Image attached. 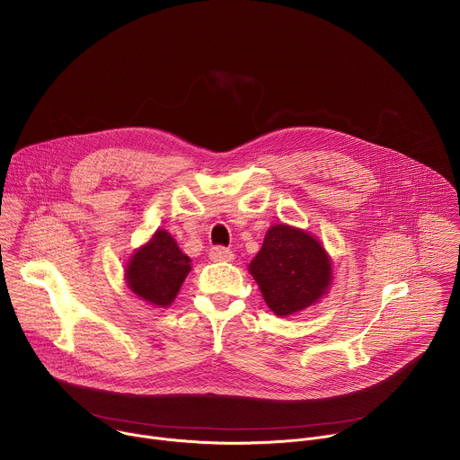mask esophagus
<instances>
[{"label": "esophagus", "instance_id": "obj_1", "mask_svg": "<svg viewBox=\"0 0 460 460\" xmlns=\"http://www.w3.org/2000/svg\"><path fill=\"white\" fill-rule=\"evenodd\" d=\"M209 256H211V260H215V261H231V260L234 258L233 251H231V249H226V247H222V245L213 247V249L209 251Z\"/></svg>", "mask_w": 460, "mask_h": 460}]
</instances>
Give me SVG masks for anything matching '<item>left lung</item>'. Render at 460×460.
<instances>
[{"mask_svg": "<svg viewBox=\"0 0 460 460\" xmlns=\"http://www.w3.org/2000/svg\"><path fill=\"white\" fill-rule=\"evenodd\" d=\"M261 296L279 316L295 314L318 302L332 286V260L309 233L279 224L249 264Z\"/></svg>", "mask_w": 460, "mask_h": 460, "instance_id": "1", "label": "left lung"}]
</instances>
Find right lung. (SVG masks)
I'll return each mask as SVG.
<instances>
[{
  "label": "right lung",
  "mask_w": 460,
  "mask_h": 460,
  "mask_svg": "<svg viewBox=\"0 0 460 460\" xmlns=\"http://www.w3.org/2000/svg\"><path fill=\"white\" fill-rule=\"evenodd\" d=\"M190 271V258L183 254L176 240L164 229L137 249L125 268L128 289L142 300L167 307L176 298L185 277Z\"/></svg>",
  "instance_id": "obj_1"
}]
</instances>
